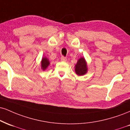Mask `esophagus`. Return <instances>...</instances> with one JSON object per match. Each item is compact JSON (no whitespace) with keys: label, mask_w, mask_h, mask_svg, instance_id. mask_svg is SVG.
Wrapping results in <instances>:
<instances>
[{"label":"esophagus","mask_w":130,"mask_h":130,"mask_svg":"<svg viewBox=\"0 0 130 130\" xmlns=\"http://www.w3.org/2000/svg\"><path fill=\"white\" fill-rule=\"evenodd\" d=\"M60 59H61V60L63 61V62H65V61H67V57H64V56H62V57H60Z\"/></svg>","instance_id":"1"}]
</instances>
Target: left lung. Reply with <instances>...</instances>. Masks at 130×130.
I'll return each instance as SVG.
<instances>
[{
	"mask_svg": "<svg viewBox=\"0 0 130 130\" xmlns=\"http://www.w3.org/2000/svg\"><path fill=\"white\" fill-rule=\"evenodd\" d=\"M75 71L79 76H83L87 72V66L85 59L81 57L78 60L77 64L75 66Z\"/></svg>",
	"mask_w": 130,
	"mask_h": 130,
	"instance_id": "left-lung-1",
	"label": "left lung"
}]
</instances>
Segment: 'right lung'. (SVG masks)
I'll use <instances>...</instances> for the list:
<instances>
[{
    "instance_id": "right-lung-1",
    "label": "right lung",
    "mask_w": 130,
    "mask_h": 130,
    "mask_svg": "<svg viewBox=\"0 0 130 130\" xmlns=\"http://www.w3.org/2000/svg\"><path fill=\"white\" fill-rule=\"evenodd\" d=\"M49 64H50V62L49 60H48L47 58H46V57H43V58H42V63H41L42 70H45L46 69V68L48 67V65H49Z\"/></svg>"
}]
</instances>
